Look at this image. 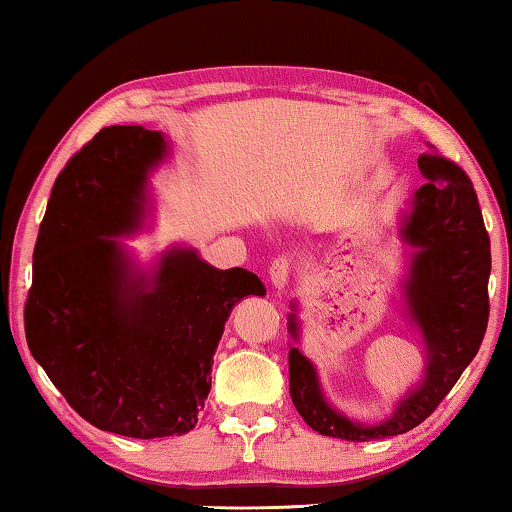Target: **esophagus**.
Wrapping results in <instances>:
<instances>
[{"mask_svg":"<svg viewBox=\"0 0 512 512\" xmlns=\"http://www.w3.org/2000/svg\"><path fill=\"white\" fill-rule=\"evenodd\" d=\"M291 258L289 256H277L275 261L270 263V282L275 286L277 291H282L291 279Z\"/></svg>","mask_w":512,"mask_h":512,"instance_id":"1","label":"esophagus"}]
</instances>
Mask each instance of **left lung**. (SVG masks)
Masks as SVG:
<instances>
[{
	"label": "left lung",
	"instance_id": "left-lung-1",
	"mask_svg": "<svg viewBox=\"0 0 512 512\" xmlns=\"http://www.w3.org/2000/svg\"><path fill=\"white\" fill-rule=\"evenodd\" d=\"M417 165L429 181L415 191L410 214L401 221V240L415 247L403 296L405 312L426 347L424 380L398 401L394 415L382 424H359L328 405L314 363L291 347L293 405L321 436L366 443L415 429L450 394L485 338L492 251L478 195L468 174L436 151L422 153ZM289 333L293 340L300 338L296 307Z\"/></svg>",
	"mask_w": 512,
	"mask_h": 512
}]
</instances>
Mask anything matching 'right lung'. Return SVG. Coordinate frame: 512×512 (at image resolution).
Listing matches in <instances>:
<instances>
[{
  "instance_id": "add662e5",
  "label": "right lung",
  "mask_w": 512,
  "mask_h": 512,
  "mask_svg": "<svg viewBox=\"0 0 512 512\" xmlns=\"http://www.w3.org/2000/svg\"><path fill=\"white\" fill-rule=\"evenodd\" d=\"M165 137L102 128L55 179L32 254L27 347L67 403L128 438L181 436L198 424L230 310L265 286L216 270L195 249H167L139 270L116 240L139 228Z\"/></svg>"
}]
</instances>
